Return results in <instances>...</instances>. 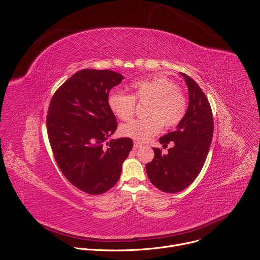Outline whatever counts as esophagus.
Instances as JSON below:
<instances>
[{
  "mask_svg": "<svg viewBox=\"0 0 260 260\" xmlns=\"http://www.w3.org/2000/svg\"><path fill=\"white\" fill-rule=\"evenodd\" d=\"M143 147V144L142 143H139V142H134V149H139Z\"/></svg>",
  "mask_w": 260,
  "mask_h": 260,
  "instance_id": "esophagus-1",
  "label": "esophagus"
}]
</instances>
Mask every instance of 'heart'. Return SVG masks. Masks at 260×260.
<instances>
[{
	"mask_svg": "<svg viewBox=\"0 0 260 260\" xmlns=\"http://www.w3.org/2000/svg\"><path fill=\"white\" fill-rule=\"evenodd\" d=\"M132 95L112 91L108 95V106L119 119H129L135 112L136 101L146 102L145 118L132 119L120 125L121 135L145 142L157 134L162 126L171 129L184 120L188 103L177 84L164 75H156L131 84Z\"/></svg>",
	"mask_w": 260,
	"mask_h": 260,
	"instance_id": "1",
	"label": "heart"
}]
</instances>
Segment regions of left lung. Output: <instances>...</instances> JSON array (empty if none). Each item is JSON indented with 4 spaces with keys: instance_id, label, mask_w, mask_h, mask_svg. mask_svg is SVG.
Returning <instances> with one entry per match:
<instances>
[{
    "instance_id": "obj_1",
    "label": "left lung",
    "mask_w": 260,
    "mask_h": 260,
    "mask_svg": "<svg viewBox=\"0 0 260 260\" xmlns=\"http://www.w3.org/2000/svg\"><path fill=\"white\" fill-rule=\"evenodd\" d=\"M184 76L189 90V107L184 120L175 131L159 139L164 148L173 147L162 154L154 148V158L146 165L150 181L166 193H176L190 186L203 169L213 137V115L204 91L189 75Z\"/></svg>"
}]
</instances>
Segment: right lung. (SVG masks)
Segmentation results:
<instances>
[{
	"label": "right lung",
	"mask_w": 260,
	"mask_h": 260,
	"mask_svg": "<svg viewBox=\"0 0 260 260\" xmlns=\"http://www.w3.org/2000/svg\"><path fill=\"white\" fill-rule=\"evenodd\" d=\"M123 80L112 70L83 69L55 91L49 104L46 123L55 161L74 187L91 195L116 184L133 147L129 137L107 142L117 128L107 100Z\"/></svg>",
	"instance_id": "right-lung-1"
}]
</instances>
